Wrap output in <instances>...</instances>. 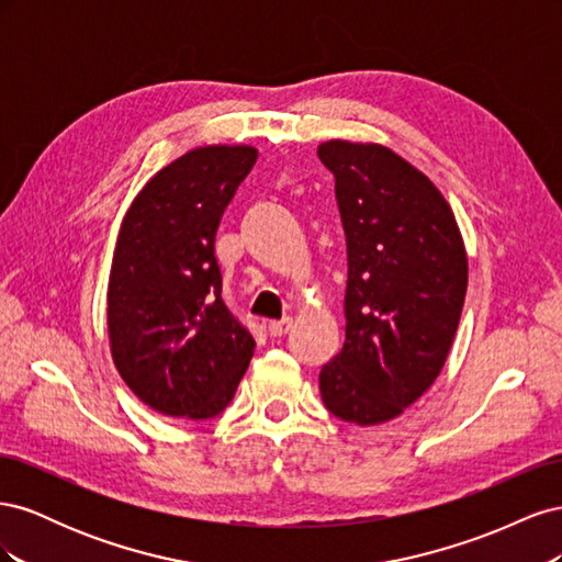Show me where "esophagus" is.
<instances>
[{"label": "esophagus", "mask_w": 562, "mask_h": 562, "mask_svg": "<svg viewBox=\"0 0 562 562\" xmlns=\"http://www.w3.org/2000/svg\"><path fill=\"white\" fill-rule=\"evenodd\" d=\"M291 326H293V321L285 316V318H281V321H269V323H267V330H269L271 337H281V335H285L288 330H291Z\"/></svg>", "instance_id": "34e87169"}]
</instances>
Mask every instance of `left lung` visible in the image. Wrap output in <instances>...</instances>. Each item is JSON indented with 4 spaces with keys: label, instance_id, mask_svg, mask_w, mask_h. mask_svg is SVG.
Segmentation results:
<instances>
[{
    "label": "left lung",
    "instance_id": "left-lung-1",
    "mask_svg": "<svg viewBox=\"0 0 562 562\" xmlns=\"http://www.w3.org/2000/svg\"><path fill=\"white\" fill-rule=\"evenodd\" d=\"M347 239L345 347L321 368L328 411L361 424L398 417L443 368L467 295V252L434 182L382 145L330 140Z\"/></svg>",
    "mask_w": 562,
    "mask_h": 562
}]
</instances>
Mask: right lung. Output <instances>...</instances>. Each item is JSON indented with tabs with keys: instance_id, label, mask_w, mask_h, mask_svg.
Returning a JSON list of instances; mask_svg holds the SVG:
<instances>
[{
	"instance_id": "right-lung-1",
	"label": "right lung",
	"mask_w": 562,
	"mask_h": 562,
	"mask_svg": "<svg viewBox=\"0 0 562 562\" xmlns=\"http://www.w3.org/2000/svg\"><path fill=\"white\" fill-rule=\"evenodd\" d=\"M258 149L199 147L151 178L124 215L108 288L112 359L157 413H223L255 339L223 300L215 232Z\"/></svg>"
}]
</instances>
